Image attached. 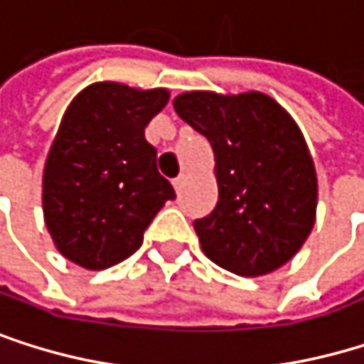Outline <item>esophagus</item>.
<instances>
[{"mask_svg":"<svg viewBox=\"0 0 364 364\" xmlns=\"http://www.w3.org/2000/svg\"><path fill=\"white\" fill-rule=\"evenodd\" d=\"M182 186H184V176H178V178H173V188L180 193L182 191Z\"/></svg>","mask_w":364,"mask_h":364,"instance_id":"obj_1","label":"esophagus"}]
</instances>
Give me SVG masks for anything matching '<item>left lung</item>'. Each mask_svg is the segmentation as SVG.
Listing matches in <instances>:
<instances>
[{
    "instance_id": "8db88e82",
    "label": "left lung",
    "mask_w": 364,
    "mask_h": 364,
    "mask_svg": "<svg viewBox=\"0 0 364 364\" xmlns=\"http://www.w3.org/2000/svg\"><path fill=\"white\" fill-rule=\"evenodd\" d=\"M173 108L215 151L219 202L193 223L204 254L245 278L287 264L317 213L315 165L293 117L258 90H191Z\"/></svg>"
}]
</instances>
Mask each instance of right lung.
<instances>
[{
  "label": "right lung",
  "mask_w": 364,
  "mask_h": 364,
  "mask_svg": "<svg viewBox=\"0 0 364 364\" xmlns=\"http://www.w3.org/2000/svg\"><path fill=\"white\" fill-rule=\"evenodd\" d=\"M167 88L95 82L69 104L43 171V215L58 252L102 271L130 258L176 191L158 173L147 123Z\"/></svg>",
  "instance_id": "add662e5"
}]
</instances>
